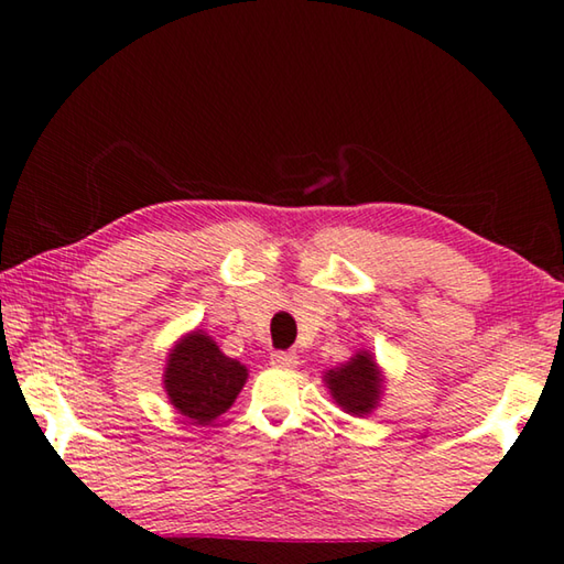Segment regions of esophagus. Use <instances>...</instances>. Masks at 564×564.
Masks as SVG:
<instances>
[{"label": "esophagus", "instance_id": "1", "mask_svg": "<svg viewBox=\"0 0 564 564\" xmlns=\"http://www.w3.org/2000/svg\"><path fill=\"white\" fill-rule=\"evenodd\" d=\"M271 362L279 368H295L299 366V352L295 350H275L271 352Z\"/></svg>", "mask_w": 564, "mask_h": 564}]
</instances>
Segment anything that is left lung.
I'll use <instances>...</instances> for the list:
<instances>
[{
    "label": "left lung",
    "instance_id": "obj_1",
    "mask_svg": "<svg viewBox=\"0 0 564 564\" xmlns=\"http://www.w3.org/2000/svg\"><path fill=\"white\" fill-rule=\"evenodd\" d=\"M323 380H326L338 408L356 417L373 413L380 393H383V373H380L376 358L368 350H358L348 362L330 368Z\"/></svg>",
    "mask_w": 564,
    "mask_h": 564
}]
</instances>
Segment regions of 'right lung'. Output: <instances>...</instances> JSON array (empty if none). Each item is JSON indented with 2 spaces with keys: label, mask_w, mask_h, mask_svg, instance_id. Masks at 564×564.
Instances as JSON below:
<instances>
[{
  "label": "right lung",
  "mask_w": 564,
  "mask_h": 564,
  "mask_svg": "<svg viewBox=\"0 0 564 564\" xmlns=\"http://www.w3.org/2000/svg\"><path fill=\"white\" fill-rule=\"evenodd\" d=\"M248 378L241 362L228 358L204 330H191L171 348L164 368V388L181 415L208 425L228 408Z\"/></svg>",
  "instance_id": "right-lung-1"
}]
</instances>
